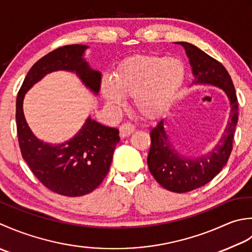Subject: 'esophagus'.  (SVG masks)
<instances>
[{
    "mask_svg": "<svg viewBox=\"0 0 252 252\" xmlns=\"http://www.w3.org/2000/svg\"><path fill=\"white\" fill-rule=\"evenodd\" d=\"M135 130V127L130 123H124L120 126V136L121 138H126Z\"/></svg>",
    "mask_w": 252,
    "mask_h": 252,
    "instance_id": "obj_1",
    "label": "esophagus"
}]
</instances>
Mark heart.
Masks as SVG:
<instances>
[{
	"label": "heart",
	"instance_id": "b5f03b06",
	"mask_svg": "<svg viewBox=\"0 0 252 252\" xmlns=\"http://www.w3.org/2000/svg\"><path fill=\"white\" fill-rule=\"evenodd\" d=\"M185 80V65L176 58L136 56L104 76L100 94L111 110L117 111L130 97L133 109L145 119H155L169 109Z\"/></svg>",
	"mask_w": 252,
	"mask_h": 252
}]
</instances>
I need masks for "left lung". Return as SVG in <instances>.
<instances>
[{
    "mask_svg": "<svg viewBox=\"0 0 252 252\" xmlns=\"http://www.w3.org/2000/svg\"><path fill=\"white\" fill-rule=\"evenodd\" d=\"M175 43L186 51L193 76L191 86L217 87L225 92L229 101V115L224 131L215 146L202 155H183L169 139L163 119L151 128L147 162L153 177L169 191L188 192L212 181L226 165L233 149L238 104L232 78L220 62L191 43Z\"/></svg>",
    "mask_w": 252,
    "mask_h": 252,
    "instance_id": "8db88e82",
    "label": "left lung"
}]
</instances>
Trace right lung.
<instances>
[{
	"mask_svg": "<svg viewBox=\"0 0 252 252\" xmlns=\"http://www.w3.org/2000/svg\"><path fill=\"white\" fill-rule=\"evenodd\" d=\"M88 45H65L40 59L30 70L16 100L18 142L24 160L45 187L67 197H79L94 191L109 173L113 155L120 141L119 129L87 117L83 127L62 143L40 140L30 129L24 114L25 94L54 71L75 74L94 95L100 92L102 75L92 69L85 59Z\"/></svg>",
	"mask_w": 252,
	"mask_h": 252,
	"instance_id": "add662e5",
	"label": "right lung"
}]
</instances>
